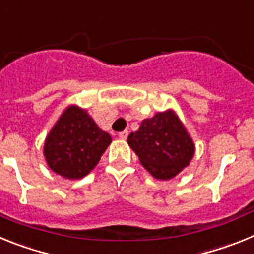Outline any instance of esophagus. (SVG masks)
Segmentation results:
<instances>
[{
	"label": "esophagus",
	"instance_id": "esophagus-1",
	"mask_svg": "<svg viewBox=\"0 0 254 254\" xmlns=\"http://www.w3.org/2000/svg\"><path fill=\"white\" fill-rule=\"evenodd\" d=\"M118 137L121 138V140H126V138L128 137V131H122L118 133Z\"/></svg>",
	"mask_w": 254,
	"mask_h": 254
}]
</instances>
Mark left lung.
Here are the masks:
<instances>
[{
	"instance_id": "left-lung-1",
	"label": "left lung",
	"mask_w": 254,
	"mask_h": 254,
	"mask_svg": "<svg viewBox=\"0 0 254 254\" xmlns=\"http://www.w3.org/2000/svg\"><path fill=\"white\" fill-rule=\"evenodd\" d=\"M127 142L142 167L160 181L178 176L190 165L196 150L190 134L173 109L143 120L140 128L129 133Z\"/></svg>"
}]
</instances>
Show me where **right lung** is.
<instances>
[{
    "instance_id": "add662e5",
    "label": "right lung",
    "mask_w": 254,
    "mask_h": 254,
    "mask_svg": "<svg viewBox=\"0 0 254 254\" xmlns=\"http://www.w3.org/2000/svg\"><path fill=\"white\" fill-rule=\"evenodd\" d=\"M112 137L78 105L62 112L44 141L43 154L48 167L66 179L87 176L111 145Z\"/></svg>"
}]
</instances>
